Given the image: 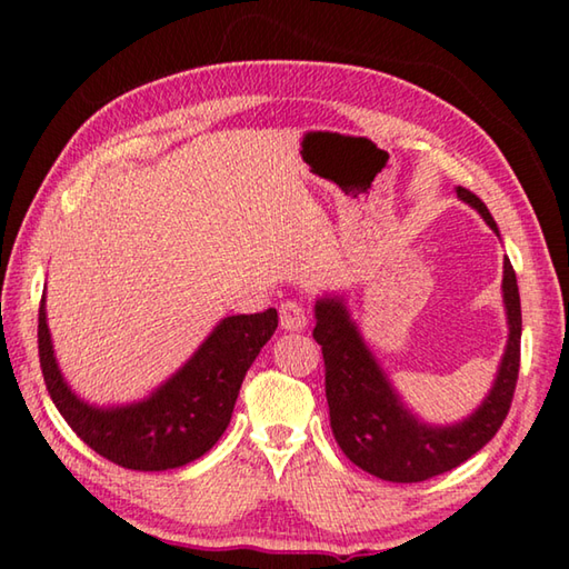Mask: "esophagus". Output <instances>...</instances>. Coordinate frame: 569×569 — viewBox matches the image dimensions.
I'll return each instance as SVG.
<instances>
[{"instance_id":"1","label":"esophagus","mask_w":569,"mask_h":569,"mask_svg":"<svg viewBox=\"0 0 569 569\" xmlns=\"http://www.w3.org/2000/svg\"><path fill=\"white\" fill-rule=\"evenodd\" d=\"M278 313H281V329L283 331H303L306 329V308L301 301H283L281 308H278Z\"/></svg>"}]
</instances>
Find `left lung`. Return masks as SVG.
<instances>
[{"label":"left lung","instance_id":"8db88e82","mask_svg":"<svg viewBox=\"0 0 569 569\" xmlns=\"http://www.w3.org/2000/svg\"><path fill=\"white\" fill-rule=\"evenodd\" d=\"M457 196L499 233L492 213L475 192L459 186ZM502 293L509 339L495 387L471 417L451 427H429L403 407L341 298L316 301L313 339L321 343L323 353L331 429L341 451L356 467L379 479L411 485L459 467L497 435L512 407L522 341V308L517 276L509 261H505Z\"/></svg>","mask_w":569,"mask_h":569}]
</instances>
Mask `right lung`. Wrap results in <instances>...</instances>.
Here are the masks:
<instances>
[{
    "label": "right lung",
    "instance_id": "obj_1",
    "mask_svg": "<svg viewBox=\"0 0 569 569\" xmlns=\"http://www.w3.org/2000/svg\"><path fill=\"white\" fill-rule=\"evenodd\" d=\"M276 329V308L250 316H228L188 363L148 399L110 409L77 399V393L67 387L47 329L44 296L37 341L47 391L74 435L112 465L166 471L203 457L223 437L246 371Z\"/></svg>",
    "mask_w": 569,
    "mask_h": 569
}]
</instances>
